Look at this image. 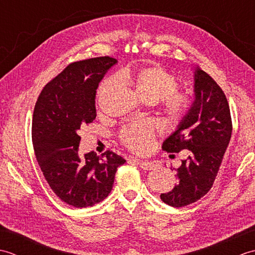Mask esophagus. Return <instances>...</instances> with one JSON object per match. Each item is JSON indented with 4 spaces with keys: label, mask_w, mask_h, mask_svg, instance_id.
<instances>
[{
    "label": "esophagus",
    "mask_w": 255,
    "mask_h": 255,
    "mask_svg": "<svg viewBox=\"0 0 255 255\" xmlns=\"http://www.w3.org/2000/svg\"><path fill=\"white\" fill-rule=\"evenodd\" d=\"M133 159V158H132ZM136 160L137 162H138V164H139V166L141 167L142 170H147V171H149V170H152L153 167L155 166V164L153 163V162H151V161H143V160H140V159H134Z\"/></svg>",
    "instance_id": "34e87169"
}]
</instances>
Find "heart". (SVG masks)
<instances>
[{
  "label": "heart",
  "instance_id": "1",
  "mask_svg": "<svg viewBox=\"0 0 255 255\" xmlns=\"http://www.w3.org/2000/svg\"><path fill=\"white\" fill-rule=\"evenodd\" d=\"M121 81L131 86L140 99L152 101L161 100L162 108L171 123H177L185 115L192 104L191 96L183 91H177L178 82L174 75L159 66L142 68H126L119 72L118 79H106L99 90V96L115 86ZM122 142L132 151L144 152L150 147L154 137V125L149 121L133 122L121 131Z\"/></svg>",
  "mask_w": 255,
  "mask_h": 255
}]
</instances>
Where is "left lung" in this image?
I'll return each instance as SVG.
<instances>
[{"instance_id": "obj_1", "label": "left lung", "mask_w": 255, "mask_h": 255, "mask_svg": "<svg viewBox=\"0 0 255 255\" xmlns=\"http://www.w3.org/2000/svg\"><path fill=\"white\" fill-rule=\"evenodd\" d=\"M232 132L228 101L215 80L199 68L194 70V101L162 149L189 155L177 169V184L161 194L162 202L184 207L208 193L217 176Z\"/></svg>"}]
</instances>
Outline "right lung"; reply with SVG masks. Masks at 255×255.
<instances>
[{
	"label": "right lung",
	"mask_w": 255,
	"mask_h": 255,
	"mask_svg": "<svg viewBox=\"0 0 255 255\" xmlns=\"http://www.w3.org/2000/svg\"><path fill=\"white\" fill-rule=\"evenodd\" d=\"M117 60L100 57L73 62L38 97L31 124L36 159L57 196L77 208L92 207L113 188L117 167L126 160L113 151L80 154V129L96 117L99 83Z\"/></svg>",
	"instance_id": "1"
}]
</instances>
